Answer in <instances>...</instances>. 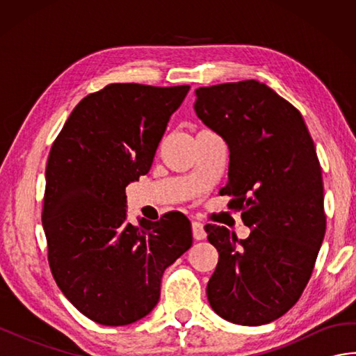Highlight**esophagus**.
Segmentation results:
<instances>
[{"label":"esophagus","mask_w":356,"mask_h":356,"mask_svg":"<svg viewBox=\"0 0 356 356\" xmlns=\"http://www.w3.org/2000/svg\"><path fill=\"white\" fill-rule=\"evenodd\" d=\"M191 228H193V237L195 240H203L207 237V231H205V226H203L202 222L194 220L191 223Z\"/></svg>","instance_id":"34e87169"}]
</instances>
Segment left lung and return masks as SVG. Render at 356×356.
<instances>
[{
  "label": "left lung",
  "instance_id": "obj_1",
  "mask_svg": "<svg viewBox=\"0 0 356 356\" xmlns=\"http://www.w3.org/2000/svg\"><path fill=\"white\" fill-rule=\"evenodd\" d=\"M194 110L229 147L228 207L251 228L245 240L207 225L218 251L207 295L214 312L260 326L297 303L326 232L321 165L301 113L263 82L195 90Z\"/></svg>",
  "mask_w": 356,
  "mask_h": 356
}]
</instances>
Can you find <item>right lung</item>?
Returning <instances> with one entry per match:
<instances>
[{
	"label": "right lung",
	"instance_id": "obj_1",
	"mask_svg": "<svg viewBox=\"0 0 356 356\" xmlns=\"http://www.w3.org/2000/svg\"><path fill=\"white\" fill-rule=\"evenodd\" d=\"M190 86L108 84L87 95L58 134L45 168L42 228L51 275L104 326L153 311L163 270L193 245L179 211L127 223L125 186L147 174Z\"/></svg>",
	"mask_w": 356,
	"mask_h": 356
}]
</instances>
